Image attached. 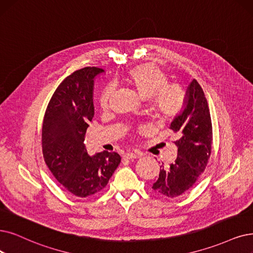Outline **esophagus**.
I'll list each match as a JSON object with an SVG mask.
<instances>
[{
	"label": "esophagus",
	"mask_w": 253,
	"mask_h": 253,
	"mask_svg": "<svg viewBox=\"0 0 253 253\" xmlns=\"http://www.w3.org/2000/svg\"><path fill=\"white\" fill-rule=\"evenodd\" d=\"M140 157H141V155L138 153H126L124 155V159H127V160H133V159H137Z\"/></svg>",
	"instance_id": "obj_1"
}]
</instances>
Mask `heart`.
<instances>
[{"label": "heart", "instance_id": "obj_1", "mask_svg": "<svg viewBox=\"0 0 253 253\" xmlns=\"http://www.w3.org/2000/svg\"><path fill=\"white\" fill-rule=\"evenodd\" d=\"M125 81L139 95L148 100L150 112L160 123L177 118L187 105V94L179 85L169 84L167 75L154 64H142L129 69ZM113 95V87H106L99 96V106L107 110Z\"/></svg>", "mask_w": 253, "mask_h": 253}]
</instances>
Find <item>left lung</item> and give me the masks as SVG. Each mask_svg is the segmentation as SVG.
Listing matches in <instances>:
<instances>
[{
    "instance_id": "left-lung-1",
    "label": "left lung",
    "mask_w": 253,
    "mask_h": 253,
    "mask_svg": "<svg viewBox=\"0 0 253 253\" xmlns=\"http://www.w3.org/2000/svg\"><path fill=\"white\" fill-rule=\"evenodd\" d=\"M186 94L184 112L170 125L177 135V158L168 167H160L159 178L153 185L156 193L169 198L181 195L195 184L208 165L213 142L208 100L196 80L190 83Z\"/></svg>"
}]
</instances>
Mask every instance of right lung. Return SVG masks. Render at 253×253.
<instances>
[{
	"mask_svg": "<svg viewBox=\"0 0 253 253\" xmlns=\"http://www.w3.org/2000/svg\"><path fill=\"white\" fill-rule=\"evenodd\" d=\"M97 67L76 70L58 86L47 105L42 124V154L55 178L68 192L87 197L102 191L118 167L117 153L89 156L85 134L94 115V78Z\"/></svg>",
	"mask_w": 253,
	"mask_h": 253,
	"instance_id": "right-lung-1",
	"label": "right lung"
}]
</instances>
